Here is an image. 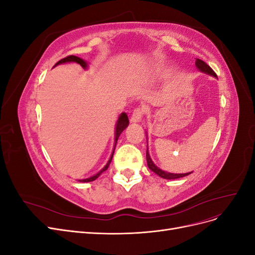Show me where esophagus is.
I'll return each instance as SVG.
<instances>
[{
	"instance_id": "esophagus-1",
	"label": "esophagus",
	"mask_w": 255,
	"mask_h": 255,
	"mask_svg": "<svg viewBox=\"0 0 255 255\" xmlns=\"http://www.w3.org/2000/svg\"><path fill=\"white\" fill-rule=\"evenodd\" d=\"M144 113H145V109H144L143 106L137 107V109H135L134 112H133V114H132V117H130V121L134 122V123L140 122Z\"/></svg>"
}]
</instances>
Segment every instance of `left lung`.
Listing matches in <instances>:
<instances>
[{"label": "left lung", "instance_id": "left-lung-1", "mask_svg": "<svg viewBox=\"0 0 255 255\" xmlns=\"http://www.w3.org/2000/svg\"><path fill=\"white\" fill-rule=\"evenodd\" d=\"M196 67L198 68V70H200L201 72L206 73V74H210V75H213L214 78H217V75H216V73L213 71V69L210 66H208L206 63H204L203 60L197 58V60H196ZM145 156H146V163H148V167H149L150 170H152L154 173H156L160 177H163V179L174 180V179H179V177L186 176V175L191 173V172H187V173H170V172H167V171L161 170V169H159L157 166H155V164H154L153 161H152V159L150 157V154L148 152V149H146Z\"/></svg>", "mask_w": 255, "mask_h": 255}]
</instances>
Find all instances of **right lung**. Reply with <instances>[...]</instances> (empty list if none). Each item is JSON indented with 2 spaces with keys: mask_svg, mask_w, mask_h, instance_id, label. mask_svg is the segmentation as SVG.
Listing matches in <instances>:
<instances>
[{
  "mask_svg": "<svg viewBox=\"0 0 255 255\" xmlns=\"http://www.w3.org/2000/svg\"><path fill=\"white\" fill-rule=\"evenodd\" d=\"M65 63H78V64H80V65H81L83 68H85V69H86V68L88 67L86 61H85V60L82 59V58H80V57H78V56H74V55H70V56H67V57H65V58H63V59H60L59 61H57V63L55 64V66L60 65V64H65ZM55 66H54V67H55ZM128 115H127L126 113H122V114L119 116V119H118V121H117V125H116V130H115V146H114V150H113V153H112V155H111V158L109 159V161H107V164L104 166V168L102 169V170H100L97 174L88 177V179L80 180V182H92V181H95L96 179H98V177H99L100 175L102 174V172H104L105 170H107V168L110 167V164H111V161H112V159H113L114 151H115V148H116V143H117V141H118V138H119L120 134L123 132V130H125V129L128 128Z\"/></svg>",
  "mask_w": 255,
  "mask_h": 255,
  "instance_id": "1",
  "label": "right lung"
}]
</instances>
